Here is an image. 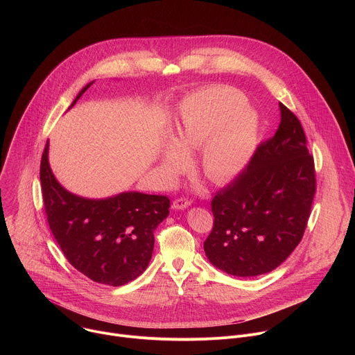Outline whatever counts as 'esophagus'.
<instances>
[{
	"label": "esophagus",
	"instance_id": "34e87169",
	"mask_svg": "<svg viewBox=\"0 0 355 355\" xmlns=\"http://www.w3.org/2000/svg\"><path fill=\"white\" fill-rule=\"evenodd\" d=\"M191 205V202L185 198H178L173 202V209H185Z\"/></svg>",
	"mask_w": 355,
	"mask_h": 355
}]
</instances>
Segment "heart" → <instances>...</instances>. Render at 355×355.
Segmentation results:
<instances>
[{
    "mask_svg": "<svg viewBox=\"0 0 355 355\" xmlns=\"http://www.w3.org/2000/svg\"><path fill=\"white\" fill-rule=\"evenodd\" d=\"M260 143V116L245 98L229 87H209L185 96L178 107L175 143H168L159 163L168 178L181 173L196 153L198 166L212 182L239 177Z\"/></svg>",
    "mask_w": 355,
    "mask_h": 355,
    "instance_id": "heart-1",
    "label": "heart"
}]
</instances>
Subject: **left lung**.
Here are the masks:
<instances>
[{
    "mask_svg": "<svg viewBox=\"0 0 355 355\" xmlns=\"http://www.w3.org/2000/svg\"><path fill=\"white\" fill-rule=\"evenodd\" d=\"M275 135L212 200L214 229L204 243L212 266L257 277L281 266L302 240L316 189L313 157L297 118L279 103Z\"/></svg>",
    "mask_w": 355,
    "mask_h": 355,
    "instance_id": "8db88e82",
    "label": "left lung"
}]
</instances>
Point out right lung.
<instances>
[{"label": "right lung", "instance_id": "1", "mask_svg": "<svg viewBox=\"0 0 355 355\" xmlns=\"http://www.w3.org/2000/svg\"><path fill=\"white\" fill-rule=\"evenodd\" d=\"M92 84L77 94L70 108ZM40 182L50 230L76 270L111 286L143 274L153 254V233L170 214L167 196L137 191L101 199L76 195L50 168L49 141L42 156Z\"/></svg>", "mask_w": 355, "mask_h": 355}]
</instances>
